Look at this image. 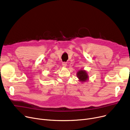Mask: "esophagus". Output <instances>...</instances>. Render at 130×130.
Wrapping results in <instances>:
<instances>
[{"instance_id": "esophagus-1", "label": "esophagus", "mask_w": 130, "mask_h": 130, "mask_svg": "<svg viewBox=\"0 0 130 130\" xmlns=\"http://www.w3.org/2000/svg\"><path fill=\"white\" fill-rule=\"evenodd\" d=\"M62 65H63V66L64 67H66V66H67V63H65V62H63V63H62Z\"/></svg>"}]
</instances>
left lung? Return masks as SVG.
<instances>
[{"label":"left lung","mask_w":130,"mask_h":130,"mask_svg":"<svg viewBox=\"0 0 130 130\" xmlns=\"http://www.w3.org/2000/svg\"><path fill=\"white\" fill-rule=\"evenodd\" d=\"M77 77L81 82H85L89 80V75L87 72L84 70H80L76 73Z\"/></svg>","instance_id":"1"}]
</instances>
